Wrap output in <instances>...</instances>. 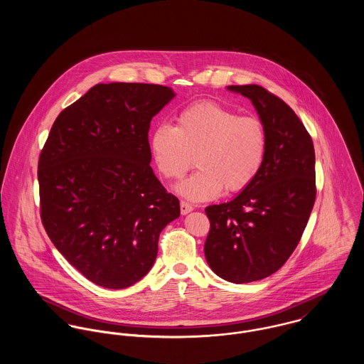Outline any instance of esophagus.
Returning a JSON list of instances; mask_svg holds the SVG:
<instances>
[{
	"mask_svg": "<svg viewBox=\"0 0 364 364\" xmlns=\"http://www.w3.org/2000/svg\"><path fill=\"white\" fill-rule=\"evenodd\" d=\"M193 210V206L191 205V203H188V202H181V213L182 214H188V213H191Z\"/></svg>",
	"mask_w": 364,
	"mask_h": 364,
	"instance_id": "1",
	"label": "esophagus"
}]
</instances>
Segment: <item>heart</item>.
<instances>
[{
  "mask_svg": "<svg viewBox=\"0 0 364 364\" xmlns=\"http://www.w3.org/2000/svg\"><path fill=\"white\" fill-rule=\"evenodd\" d=\"M266 132L254 116L215 102H198L181 110L175 126L159 124L151 137V151L159 172L181 179L192 166L198 169L178 186L193 202L244 191L259 173L266 156Z\"/></svg>",
  "mask_w": 364,
  "mask_h": 364,
  "instance_id": "b5f03b06",
  "label": "heart"
}]
</instances>
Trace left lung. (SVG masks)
I'll use <instances>...</instances> for the list:
<instances>
[{
    "label": "left lung",
    "instance_id": "left-lung-1",
    "mask_svg": "<svg viewBox=\"0 0 364 364\" xmlns=\"http://www.w3.org/2000/svg\"><path fill=\"white\" fill-rule=\"evenodd\" d=\"M251 100L266 132L257 178L235 199L206 208L205 257L231 283H250L279 270L299 245L315 202L311 136L294 110L257 84L230 85Z\"/></svg>",
    "mask_w": 364,
    "mask_h": 364
}]
</instances>
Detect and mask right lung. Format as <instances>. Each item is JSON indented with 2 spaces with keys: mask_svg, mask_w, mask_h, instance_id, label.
Listing matches in <instances>:
<instances>
[{
  "mask_svg": "<svg viewBox=\"0 0 364 364\" xmlns=\"http://www.w3.org/2000/svg\"><path fill=\"white\" fill-rule=\"evenodd\" d=\"M156 84L92 87L60 112L38 164L41 218L90 282L124 289L149 273L179 200L156 179L150 122L173 98Z\"/></svg>",
  "mask_w": 364,
  "mask_h": 364,
  "instance_id": "add662e5",
  "label": "right lung"
}]
</instances>
